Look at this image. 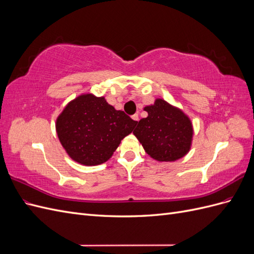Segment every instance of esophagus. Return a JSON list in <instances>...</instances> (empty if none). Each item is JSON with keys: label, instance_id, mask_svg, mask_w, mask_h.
<instances>
[{"label": "esophagus", "instance_id": "1", "mask_svg": "<svg viewBox=\"0 0 254 254\" xmlns=\"http://www.w3.org/2000/svg\"><path fill=\"white\" fill-rule=\"evenodd\" d=\"M131 118H132V120H133L135 123H136V122H139V115H137L136 113H135V114H133Z\"/></svg>", "mask_w": 254, "mask_h": 254}]
</instances>
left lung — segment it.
Listing matches in <instances>:
<instances>
[{
    "label": "left lung",
    "mask_w": 254,
    "mask_h": 254,
    "mask_svg": "<svg viewBox=\"0 0 254 254\" xmlns=\"http://www.w3.org/2000/svg\"><path fill=\"white\" fill-rule=\"evenodd\" d=\"M147 118L140 120L133 134L145 152L159 162H174L188 155L194 128L189 115L162 98L144 107Z\"/></svg>",
    "instance_id": "8db88e82"
}]
</instances>
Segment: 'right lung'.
<instances>
[{"label":"right lung","instance_id":"1","mask_svg":"<svg viewBox=\"0 0 254 254\" xmlns=\"http://www.w3.org/2000/svg\"><path fill=\"white\" fill-rule=\"evenodd\" d=\"M136 123L104 96L82 93L66 104L55 126L67 156L81 165L95 166L112 157Z\"/></svg>","mask_w":254,"mask_h":254}]
</instances>
